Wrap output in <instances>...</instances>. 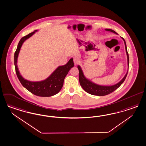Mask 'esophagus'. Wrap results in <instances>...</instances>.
<instances>
[{
	"label": "esophagus",
	"instance_id": "1",
	"mask_svg": "<svg viewBox=\"0 0 146 146\" xmlns=\"http://www.w3.org/2000/svg\"><path fill=\"white\" fill-rule=\"evenodd\" d=\"M73 61H74V63L75 65H77L80 62L79 58L78 57H74L73 59Z\"/></svg>",
	"mask_w": 146,
	"mask_h": 146
}]
</instances>
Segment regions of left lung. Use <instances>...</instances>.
Segmentation results:
<instances>
[{"instance_id": "1", "label": "left lung", "mask_w": 146, "mask_h": 146, "mask_svg": "<svg viewBox=\"0 0 146 146\" xmlns=\"http://www.w3.org/2000/svg\"><path fill=\"white\" fill-rule=\"evenodd\" d=\"M106 31H111V32H112L115 34H117V33L115 31L112 30V29H106ZM122 39L124 40V44H125L126 52L127 57V64H128V66H129V57H128V53L127 52V47H126V42L124 38H122ZM78 68L79 71V82L81 86L87 93H89L93 95H96V96H105V95L112 93L113 92L115 91V90H116L118 88H119L120 86V85L124 82V81L127 75L128 71V70H127L126 74L124 76L123 79L119 81L118 83H117V84H115V85H112V86H101V85L96 84L93 82L92 81H91L90 80L87 79L84 74L83 71L79 65L78 66Z\"/></svg>"}]
</instances>
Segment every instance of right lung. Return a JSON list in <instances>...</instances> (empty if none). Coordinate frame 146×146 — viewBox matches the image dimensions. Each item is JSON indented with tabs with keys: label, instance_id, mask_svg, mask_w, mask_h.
Returning a JSON list of instances; mask_svg holds the SVG:
<instances>
[{
	"label": "right lung",
	"instance_id": "obj_1",
	"mask_svg": "<svg viewBox=\"0 0 146 146\" xmlns=\"http://www.w3.org/2000/svg\"><path fill=\"white\" fill-rule=\"evenodd\" d=\"M36 31H37V30L23 37L19 41L17 49L14 53L15 72L18 79L22 86L31 93L38 96L50 97L57 94L61 90L63 86L65 78L71 68L74 66L73 59L71 58L66 65L58 67L48 78L43 81L34 82L24 79L20 74L17 66L18 55L23 42L33 35Z\"/></svg>",
	"mask_w": 146,
	"mask_h": 146
}]
</instances>
